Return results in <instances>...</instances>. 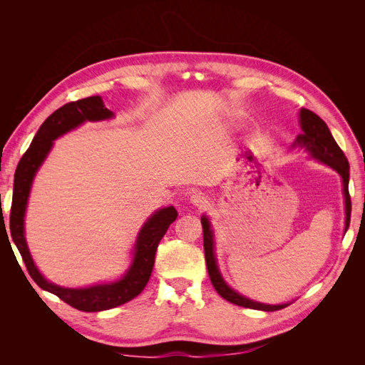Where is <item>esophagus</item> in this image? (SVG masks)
<instances>
[{"label":"esophagus","instance_id":"esophagus-1","mask_svg":"<svg viewBox=\"0 0 365 365\" xmlns=\"http://www.w3.org/2000/svg\"><path fill=\"white\" fill-rule=\"evenodd\" d=\"M190 202H192L195 207L201 208V207H204V205L207 204V197H205V195H204V193L195 192V193L190 196Z\"/></svg>","mask_w":365,"mask_h":365}]
</instances>
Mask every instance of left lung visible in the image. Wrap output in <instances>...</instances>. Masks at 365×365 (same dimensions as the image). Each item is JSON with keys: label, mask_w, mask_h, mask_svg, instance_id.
<instances>
[{"label": "left lung", "mask_w": 365, "mask_h": 365, "mask_svg": "<svg viewBox=\"0 0 365 365\" xmlns=\"http://www.w3.org/2000/svg\"><path fill=\"white\" fill-rule=\"evenodd\" d=\"M300 126H302V134L298 135L294 141V148L300 146L304 148L311 157L322 161L330 168L335 169L342 178V192H344V202H346V231L350 224V213H351V201L349 195V161L344 155V152L339 149L336 141L334 140L332 134L327 128L324 121L319 118L315 113L309 111V109L302 108L300 109ZM202 231H204V252H205V263L210 280H212L215 289L217 294L225 298L227 302L242 306V307H250V309H257V311H280V309L288 306L284 304H264L250 300V298L237 294L235 289H231L230 286L224 282L222 275L219 272L216 256H215V239H213V230L210 225V220L207 216L201 217Z\"/></svg>", "instance_id": "obj_1"}]
</instances>
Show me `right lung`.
<instances>
[{
  "label": "right lung",
  "instance_id": "1",
  "mask_svg": "<svg viewBox=\"0 0 365 365\" xmlns=\"http://www.w3.org/2000/svg\"><path fill=\"white\" fill-rule=\"evenodd\" d=\"M111 117H114V113L105 106L101 96H91L61 106L41 125L30 148L19 160L15 172L12 208H10V235L26 263L30 277L43 291L58 295L61 300L83 312H101L125 304L145 289L150 279L153 263H155V252L160 240L178 216L173 207H165L157 210L146 220L137 236L134 259L128 272L114 283L96 284L81 289L62 288L43 279V275L35 267L24 237V216L33 178L43 160L47 158L54 140L81 126L85 121H101Z\"/></svg>",
  "mask_w": 365,
  "mask_h": 365
}]
</instances>
